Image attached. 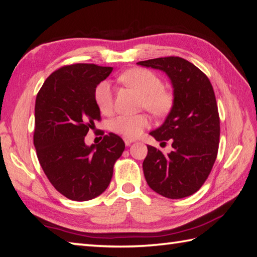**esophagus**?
I'll list each match as a JSON object with an SVG mask.
<instances>
[{
    "instance_id": "1",
    "label": "esophagus",
    "mask_w": 257,
    "mask_h": 257,
    "mask_svg": "<svg viewBox=\"0 0 257 257\" xmlns=\"http://www.w3.org/2000/svg\"><path fill=\"white\" fill-rule=\"evenodd\" d=\"M123 141H124V144H125V146H130L132 145L133 143H134V139H129V138H123Z\"/></svg>"
}]
</instances>
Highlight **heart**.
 I'll return each mask as SVG.
<instances>
[{"label": "heart", "instance_id": "1", "mask_svg": "<svg viewBox=\"0 0 257 257\" xmlns=\"http://www.w3.org/2000/svg\"><path fill=\"white\" fill-rule=\"evenodd\" d=\"M119 81L140 95V107L145 108L157 117L167 114L172 107L173 98L170 92L162 88V80L145 68L129 69L119 76ZM95 102L101 113L112 111L113 95L108 81H102L95 90ZM150 123L149 117L145 113L128 116L121 114L111 120L110 128L113 133L134 139L144 132Z\"/></svg>", "mask_w": 257, "mask_h": 257}]
</instances>
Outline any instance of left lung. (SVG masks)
I'll return each mask as SVG.
<instances>
[{
	"instance_id": "obj_1",
	"label": "left lung",
	"mask_w": 257,
	"mask_h": 257,
	"mask_svg": "<svg viewBox=\"0 0 257 257\" xmlns=\"http://www.w3.org/2000/svg\"><path fill=\"white\" fill-rule=\"evenodd\" d=\"M159 69L171 81L173 103L165 121L150 135L157 141L172 140V151L163 155L147 146L143 163L149 187L169 199L195 193L209 177L220 140V118L215 95L205 74L181 57H161L137 63Z\"/></svg>"
}]
</instances>
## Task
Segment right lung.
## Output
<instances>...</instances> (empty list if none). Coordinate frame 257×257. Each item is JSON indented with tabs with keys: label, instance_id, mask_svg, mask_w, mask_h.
Returning a JSON list of instances; mask_svg holds the SVG:
<instances>
[{
	"label": "right lung",
	"instance_id": "right-lung-1",
	"mask_svg": "<svg viewBox=\"0 0 257 257\" xmlns=\"http://www.w3.org/2000/svg\"><path fill=\"white\" fill-rule=\"evenodd\" d=\"M112 69L94 64L64 66L47 77L36 96L38 161L54 188L70 200L88 201L100 195L124 150L123 140L111 133L100 144H85L87 133L100 120L95 90Z\"/></svg>",
	"mask_w": 257,
	"mask_h": 257
}]
</instances>
